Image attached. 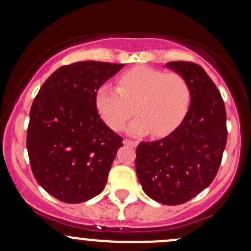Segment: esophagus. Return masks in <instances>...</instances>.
Masks as SVG:
<instances>
[{
  "label": "esophagus",
  "instance_id": "34e87169",
  "mask_svg": "<svg viewBox=\"0 0 251 251\" xmlns=\"http://www.w3.org/2000/svg\"><path fill=\"white\" fill-rule=\"evenodd\" d=\"M124 145L127 146H132V148H137L138 146V142H133V140H128V139H124Z\"/></svg>",
  "mask_w": 251,
  "mask_h": 251
}]
</instances>
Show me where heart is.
<instances>
[{"mask_svg":"<svg viewBox=\"0 0 251 251\" xmlns=\"http://www.w3.org/2000/svg\"><path fill=\"white\" fill-rule=\"evenodd\" d=\"M191 93L178 73L139 66L122 74L118 88L101 85L96 93V107L103 123L119 131L133 114L126 128L131 135L165 137L174 132L189 111ZM135 109H133V107Z\"/></svg>","mask_w":251,"mask_h":251,"instance_id":"b5f03b06","label":"heart"}]
</instances>
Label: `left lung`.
Wrapping results in <instances>:
<instances>
[{"label": "left lung", "instance_id": "obj_1", "mask_svg": "<svg viewBox=\"0 0 251 251\" xmlns=\"http://www.w3.org/2000/svg\"><path fill=\"white\" fill-rule=\"evenodd\" d=\"M188 82L191 100L180 125L168 137L138 145L135 171L150 198L178 205L208 188L226 145V113L221 93L201 66L168 62Z\"/></svg>", "mask_w": 251, "mask_h": 251}]
</instances>
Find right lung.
<instances>
[{
    "label": "right lung",
    "mask_w": 251,
    "mask_h": 251,
    "mask_svg": "<svg viewBox=\"0 0 251 251\" xmlns=\"http://www.w3.org/2000/svg\"><path fill=\"white\" fill-rule=\"evenodd\" d=\"M123 67L99 61L62 66L34 99L27 131L31 171L56 200L82 203L105 188L123 138L101 120L96 93Z\"/></svg>",
    "instance_id": "obj_1"
}]
</instances>
